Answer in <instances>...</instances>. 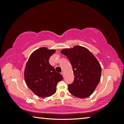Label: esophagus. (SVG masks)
I'll return each instance as SVG.
<instances>
[{
	"mask_svg": "<svg viewBox=\"0 0 124 124\" xmlns=\"http://www.w3.org/2000/svg\"><path fill=\"white\" fill-rule=\"evenodd\" d=\"M61 74L63 75V77H64V72H61Z\"/></svg>",
	"mask_w": 124,
	"mask_h": 124,
	"instance_id": "1",
	"label": "esophagus"
}]
</instances>
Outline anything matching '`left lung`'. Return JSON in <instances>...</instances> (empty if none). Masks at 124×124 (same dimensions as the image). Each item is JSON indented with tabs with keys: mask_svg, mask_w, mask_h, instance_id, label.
Instances as JSON below:
<instances>
[{
	"mask_svg": "<svg viewBox=\"0 0 124 124\" xmlns=\"http://www.w3.org/2000/svg\"><path fill=\"white\" fill-rule=\"evenodd\" d=\"M61 53L70 60L75 76L73 83L68 85L69 92L78 98L89 97L101 76V67L97 58L86 48L78 45L63 49Z\"/></svg>",
	"mask_w": 124,
	"mask_h": 124,
	"instance_id": "8db88e82",
	"label": "left lung"
}]
</instances>
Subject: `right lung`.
I'll list each match as a JSON object with an SVG mask.
<instances>
[{
  "mask_svg": "<svg viewBox=\"0 0 124 124\" xmlns=\"http://www.w3.org/2000/svg\"><path fill=\"white\" fill-rule=\"evenodd\" d=\"M55 51L45 47L39 48L31 54L25 67L24 77L27 86L40 97L54 95L58 82L63 79L49 62Z\"/></svg>",
  "mask_w": 124,
  "mask_h": 124,
  "instance_id": "add662e5",
  "label": "right lung"
}]
</instances>
